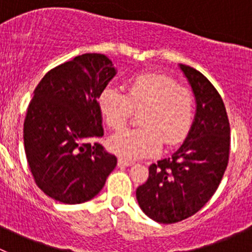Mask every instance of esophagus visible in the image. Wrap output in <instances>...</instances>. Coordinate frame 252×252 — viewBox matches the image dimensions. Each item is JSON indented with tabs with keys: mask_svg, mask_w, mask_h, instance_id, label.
Instances as JSON below:
<instances>
[{
	"mask_svg": "<svg viewBox=\"0 0 252 252\" xmlns=\"http://www.w3.org/2000/svg\"><path fill=\"white\" fill-rule=\"evenodd\" d=\"M133 164V162L130 161H126V159H123V158H119L118 159V166L121 167H129Z\"/></svg>",
	"mask_w": 252,
	"mask_h": 252,
	"instance_id": "obj_1",
	"label": "esophagus"
}]
</instances>
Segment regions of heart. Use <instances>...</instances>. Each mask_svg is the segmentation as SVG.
<instances>
[{"mask_svg": "<svg viewBox=\"0 0 252 252\" xmlns=\"http://www.w3.org/2000/svg\"><path fill=\"white\" fill-rule=\"evenodd\" d=\"M97 105L106 123L119 129L140 111V126L124 129L108 139V149L126 159H138L157 154L166 146L180 144L191 128L195 98L190 90L173 78L158 73H144L131 78L126 94L107 85L97 96Z\"/></svg>", "mask_w": 252, "mask_h": 252, "instance_id": "b5f03b06", "label": "heart"}]
</instances>
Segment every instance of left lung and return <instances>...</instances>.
<instances>
[{
	"mask_svg": "<svg viewBox=\"0 0 252 252\" xmlns=\"http://www.w3.org/2000/svg\"><path fill=\"white\" fill-rule=\"evenodd\" d=\"M196 98V116L184 144L149 167L136 189L145 215L163 224L195 215L212 197L229 161L230 126L222 97L202 73L180 64Z\"/></svg>",
	"mask_w": 252,
	"mask_h": 252,
	"instance_id": "obj_1",
	"label": "left lung"
}]
</instances>
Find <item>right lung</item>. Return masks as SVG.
Returning <instances> with one entry per match:
<instances>
[{
    "mask_svg": "<svg viewBox=\"0 0 252 252\" xmlns=\"http://www.w3.org/2000/svg\"><path fill=\"white\" fill-rule=\"evenodd\" d=\"M116 74L112 61L85 53L52 68L40 80L24 121V149L37 187L68 205L101 191L117 164L105 151L100 91Z\"/></svg>",
    "mask_w": 252,
    "mask_h": 252,
    "instance_id": "obj_1",
    "label": "right lung"
}]
</instances>
